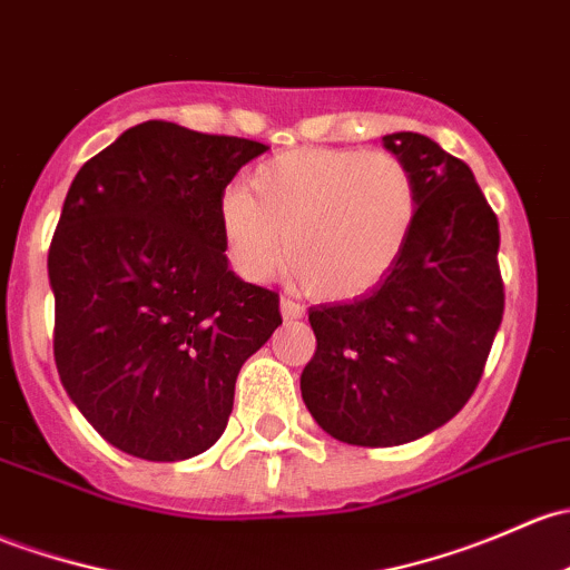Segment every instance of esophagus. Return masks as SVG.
Masks as SVG:
<instances>
[{"mask_svg": "<svg viewBox=\"0 0 570 570\" xmlns=\"http://www.w3.org/2000/svg\"><path fill=\"white\" fill-rule=\"evenodd\" d=\"M303 314H305V308H303L301 303L289 301V297H281V316H284L286 322H292V320H301Z\"/></svg>", "mask_w": 570, "mask_h": 570, "instance_id": "1", "label": "esophagus"}]
</instances>
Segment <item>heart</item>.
<instances>
[{
  "label": "heart",
  "mask_w": 570,
  "mask_h": 570,
  "mask_svg": "<svg viewBox=\"0 0 570 570\" xmlns=\"http://www.w3.org/2000/svg\"><path fill=\"white\" fill-rule=\"evenodd\" d=\"M417 205V179L395 153L303 147L256 166L248 194L220 199L218 224L226 259L245 281H267L286 250L305 289L346 301L399 265Z\"/></svg>",
  "instance_id": "heart-1"
}]
</instances>
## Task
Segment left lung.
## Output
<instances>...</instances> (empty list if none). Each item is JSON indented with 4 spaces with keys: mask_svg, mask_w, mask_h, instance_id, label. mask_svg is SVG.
I'll use <instances>...</instances> for the list:
<instances>
[{
    "mask_svg": "<svg viewBox=\"0 0 570 570\" xmlns=\"http://www.w3.org/2000/svg\"><path fill=\"white\" fill-rule=\"evenodd\" d=\"M417 179L410 243L382 284L314 305L308 412L346 445L391 448L445 426L481 382L502 322L500 224L470 166L429 136H382Z\"/></svg>",
    "mask_w": 570,
    "mask_h": 570,
    "instance_id": "1",
    "label": "left lung"
}]
</instances>
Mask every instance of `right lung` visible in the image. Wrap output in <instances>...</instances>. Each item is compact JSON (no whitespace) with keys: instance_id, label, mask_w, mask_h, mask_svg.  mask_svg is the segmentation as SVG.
<instances>
[{"instance_id":"obj_1","label":"right lung","mask_w":570,"mask_h":570,"mask_svg":"<svg viewBox=\"0 0 570 570\" xmlns=\"http://www.w3.org/2000/svg\"><path fill=\"white\" fill-rule=\"evenodd\" d=\"M265 144L149 119L89 158L48 248L53 361L92 429L147 461L218 442L278 295L229 269L218 207Z\"/></svg>"}]
</instances>
